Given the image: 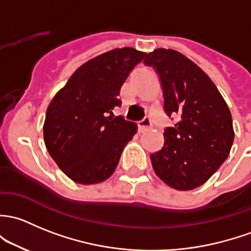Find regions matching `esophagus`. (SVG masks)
<instances>
[{
    "label": "esophagus",
    "mask_w": 251,
    "mask_h": 251,
    "mask_svg": "<svg viewBox=\"0 0 251 251\" xmlns=\"http://www.w3.org/2000/svg\"><path fill=\"white\" fill-rule=\"evenodd\" d=\"M150 125H151V123H150L149 118H144L143 120L138 123V131L139 132H144V131H147L150 127Z\"/></svg>",
    "instance_id": "1"
}]
</instances>
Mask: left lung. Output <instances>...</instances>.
Here are the masks:
<instances>
[{
	"instance_id": "left-lung-1",
	"label": "left lung",
	"mask_w": 251,
	"mask_h": 251,
	"mask_svg": "<svg viewBox=\"0 0 251 251\" xmlns=\"http://www.w3.org/2000/svg\"><path fill=\"white\" fill-rule=\"evenodd\" d=\"M144 63L159 75L165 112L179 117L165 130L162 149L150 155L152 168L171 188H199L230 154L234 131L227 103L212 79L181 52L155 49Z\"/></svg>"
}]
</instances>
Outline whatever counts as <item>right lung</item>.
Here are the masks:
<instances>
[{
    "label": "right lung",
    "instance_id": "obj_1",
    "mask_svg": "<svg viewBox=\"0 0 251 251\" xmlns=\"http://www.w3.org/2000/svg\"><path fill=\"white\" fill-rule=\"evenodd\" d=\"M146 52L125 47L86 61L57 91L47 109L44 143L60 170L84 185L114 173L137 125L113 118L124 81Z\"/></svg>",
    "mask_w": 251,
    "mask_h": 251
}]
</instances>
